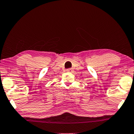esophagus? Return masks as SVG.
Returning <instances> with one entry per match:
<instances>
[{"instance_id":"1","label":"esophagus","mask_w":134,"mask_h":134,"mask_svg":"<svg viewBox=\"0 0 134 134\" xmlns=\"http://www.w3.org/2000/svg\"><path fill=\"white\" fill-rule=\"evenodd\" d=\"M72 71H73V69L72 68H69V69H66V72H72Z\"/></svg>"}]
</instances>
